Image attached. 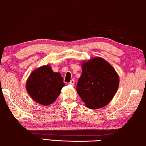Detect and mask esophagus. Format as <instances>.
I'll list each match as a JSON object with an SVG mask.
<instances>
[{
    "mask_svg": "<svg viewBox=\"0 0 146 146\" xmlns=\"http://www.w3.org/2000/svg\"><path fill=\"white\" fill-rule=\"evenodd\" d=\"M69 84L71 86H74L75 85V80H71V82H69Z\"/></svg>",
    "mask_w": 146,
    "mask_h": 146,
    "instance_id": "34e87169",
    "label": "esophagus"
}]
</instances>
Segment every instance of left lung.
<instances>
[{"mask_svg":"<svg viewBox=\"0 0 146 146\" xmlns=\"http://www.w3.org/2000/svg\"><path fill=\"white\" fill-rule=\"evenodd\" d=\"M82 75L77 92L88 108L106 106L116 93L120 83L115 68L105 59L95 57L82 62Z\"/></svg>","mask_w":146,"mask_h":146,"instance_id":"obj_1","label":"left lung"}]
</instances>
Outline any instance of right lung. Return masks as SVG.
Listing matches in <instances>:
<instances>
[{"label": "right lung", "instance_id": "obj_1", "mask_svg": "<svg viewBox=\"0 0 146 146\" xmlns=\"http://www.w3.org/2000/svg\"><path fill=\"white\" fill-rule=\"evenodd\" d=\"M63 78L49 64L35 68L26 81L28 94L36 103L43 106L53 103L64 86Z\"/></svg>", "mask_w": 146, "mask_h": 146}]
</instances>
